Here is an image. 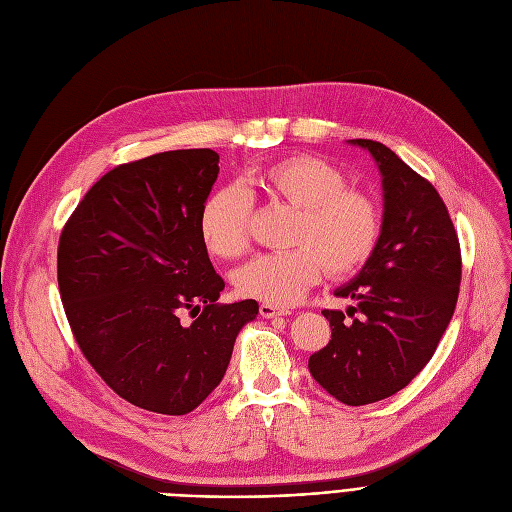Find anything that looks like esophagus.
Listing matches in <instances>:
<instances>
[{
	"label": "esophagus",
	"instance_id": "esophagus-1",
	"mask_svg": "<svg viewBox=\"0 0 512 512\" xmlns=\"http://www.w3.org/2000/svg\"><path fill=\"white\" fill-rule=\"evenodd\" d=\"M287 310H279L273 304H260V316L262 319H277V316H285Z\"/></svg>",
	"mask_w": 512,
	"mask_h": 512
}]
</instances>
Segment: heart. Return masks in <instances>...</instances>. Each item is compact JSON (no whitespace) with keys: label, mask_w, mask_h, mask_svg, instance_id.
Returning a JSON list of instances; mask_svg holds the SVG:
<instances>
[{"label":"heart","mask_w":512,"mask_h":512,"mask_svg":"<svg viewBox=\"0 0 512 512\" xmlns=\"http://www.w3.org/2000/svg\"><path fill=\"white\" fill-rule=\"evenodd\" d=\"M252 183L273 202L298 208L291 250L258 254L235 273L241 296L294 306L321 279L323 269L342 277L358 271L377 246V204L346 187V175L314 154H291L262 166ZM252 198L239 185L216 189L200 212V237L216 258H237L250 246Z\"/></svg>","instance_id":"b5f03b06"}]
</instances>
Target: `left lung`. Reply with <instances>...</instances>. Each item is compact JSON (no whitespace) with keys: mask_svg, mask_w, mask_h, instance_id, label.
I'll list each match as a JSON object with an SVG mask.
<instances>
[{"mask_svg":"<svg viewBox=\"0 0 512 512\" xmlns=\"http://www.w3.org/2000/svg\"><path fill=\"white\" fill-rule=\"evenodd\" d=\"M381 175L383 218L377 246L360 273L337 287L361 316L323 310L329 344L308 358L327 394L348 406L394 396L431 360L452 319L460 285V246L435 187L379 141L350 139ZM347 311V310H346Z\"/></svg>","mask_w":512,"mask_h":512,"instance_id":"obj_1","label":"left lung"}]
</instances>
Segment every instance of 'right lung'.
Instances as JSON below:
<instances>
[{
	"label": "right lung",
	"instance_id": "right-lung-1",
	"mask_svg": "<svg viewBox=\"0 0 512 512\" xmlns=\"http://www.w3.org/2000/svg\"><path fill=\"white\" fill-rule=\"evenodd\" d=\"M216 177L212 150L120 164L60 235L58 285L81 352L120 398L158 415H187L212 394L258 314L256 300L216 302L225 281L200 237Z\"/></svg>",
	"mask_w": 512,
	"mask_h": 512
}]
</instances>
